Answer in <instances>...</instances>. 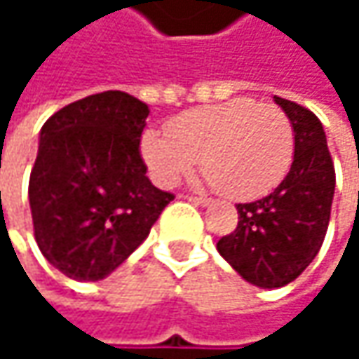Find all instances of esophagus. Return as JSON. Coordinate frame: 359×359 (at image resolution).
I'll return each mask as SVG.
<instances>
[{
  "instance_id": "esophagus-1",
  "label": "esophagus",
  "mask_w": 359,
  "mask_h": 359,
  "mask_svg": "<svg viewBox=\"0 0 359 359\" xmlns=\"http://www.w3.org/2000/svg\"><path fill=\"white\" fill-rule=\"evenodd\" d=\"M184 199H189L191 203L195 205H210V199L208 197H193V195H184Z\"/></svg>"
}]
</instances>
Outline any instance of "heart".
I'll list each match as a JSON object with an SVG mask.
<instances>
[{"label":"heart","instance_id":"1","mask_svg":"<svg viewBox=\"0 0 359 359\" xmlns=\"http://www.w3.org/2000/svg\"><path fill=\"white\" fill-rule=\"evenodd\" d=\"M295 130L276 106L239 97L184 114L170 135L145 130L141 154L160 187L191 175L197 160L210 184L231 199L270 193L291 168Z\"/></svg>","mask_w":359,"mask_h":359}]
</instances>
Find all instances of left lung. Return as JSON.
Wrapping results in <instances>:
<instances>
[{"instance_id": "obj_1", "label": "left lung", "mask_w": 359, "mask_h": 359, "mask_svg": "<svg viewBox=\"0 0 359 359\" xmlns=\"http://www.w3.org/2000/svg\"><path fill=\"white\" fill-rule=\"evenodd\" d=\"M295 130L291 170L266 197L237 203L239 222L218 241L220 255L255 287L295 280L320 251L334 195V164L323 122L308 108L274 97Z\"/></svg>"}]
</instances>
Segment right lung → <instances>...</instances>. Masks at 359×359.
Returning a JSON list of instances; mask_svg holds the SVG:
<instances>
[{
  "instance_id": "add662e5",
  "label": "right lung",
  "mask_w": 359,
  "mask_h": 359,
  "mask_svg": "<svg viewBox=\"0 0 359 359\" xmlns=\"http://www.w3.org/2000/svg\"><path fill=\"white\" fill-rule=\"evenodd\" d=\"M147 116L137 97L104 91L57 109L41 128L29 180L35 241L68 278L108 276L175 199L145 177Z\"/></svg>"
}]
</instances>
